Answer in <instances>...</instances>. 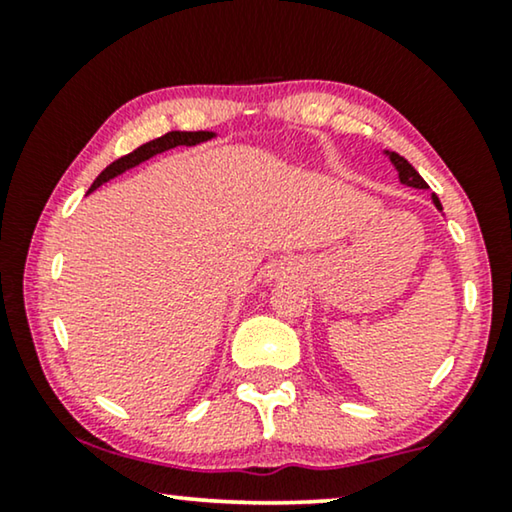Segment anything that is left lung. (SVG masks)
Masks as SVG:
<instances>
[{
    "mask_svg": "<svg viewBox=\"0 0 512 512\" xmlns=\"http://www.w3.org/2000/svg\"><path fill=\"white\" fill-rule=\"evenodd\" d=\"M384 153H387L389 160L394 163V167L398 170V179H401V184L412 186V188H429V186H426V181L419 177V172L415 170V167H412L403 156H398V153H394V151H384ZM433 205H436L440 212H443V205H440L438 195H433Z\"/></svg>",
    "mask_w": 512,
    "mask_h": 512,
    "instance_id": "left-lung-1",
    "label": "left lung"
}]
</instances>
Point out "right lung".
<instances>
[{"label":"right lung","instance_id":"1","mask_svg":"<svg viewBox=\"0 0 512 512\" xmlns=\"http://www.w3.org/2000/svg\"><path fill=\"white\" fill-rule=\"evenodd\" d=\"M212 137H216L214 132H207V130H198V132H177V130H174V132H167V135L153 139V142L142 144V146H139V149L128 153V156L118 158L109 167H104L100 177L93 181V186H90L88 193H93L95 188H100L102 184H107L109 179L118 177V174H123L125 170H130V167H137L139 163H144V160L158 156V153L170 151V149H174V146H195V144H200V142H207V139H212Z\"/></svg>","mask_w":512,"mask_h":512}]
</instances>
